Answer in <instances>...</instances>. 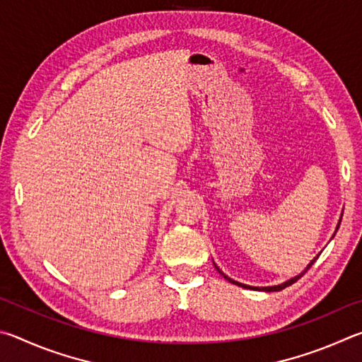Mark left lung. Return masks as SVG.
Segmentation results:
<instances>
[{"instance_id": "8db88e82", "label": "left lung", "mask_w": 362, "mask_h": 362, "mask_svg": "<svg viewBox=\"0 0 362 362\" xmlns=\"http://www.w3.org/2000/svg\"><path fill=\"white\" fill-rule=\"evenodd\" d=\"M340 223H341V218H340V221H339V224H337V229H335V232H337L339 230V226H340ZM334 235H335V233H334ZM316 259H318V256H316V257H313L312 259V262H310L308 265H307V267H305V270H303V272H300V274L299 275H296V276H293V278H291V280H288V281H284V283H281V284H276V286H262V288H259V286H250V284H243V283H240V281H235V280H232V278H229V276H227L226 274H224V272L223 270H221L219 267H218V265L216 264H214V269H216L218 272H219V274L221 275H223L224 278H226V280L227 281H229V283H232V284H237V286H240V288H245V289H252V291H264V293H275V291H281V289H284V288H288V286H291V284H294L297 280H299V278H302L303 275H305V272L310 269V267H312V265L315 264V261H316Z\"/></svg>"}]
</instances>
